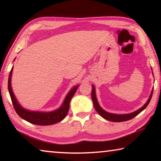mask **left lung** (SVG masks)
<instances>
[{
  "mask_svg": "<svg viewBox=\"0 0 161 161\" xmlns=\"http://www.w3.org/2000/svg\"><path fill=\"white\" fill-rule=\"evenodd\" d=\"M153 90H152L151 94L150 95V97L147 102L143 107H141L139 109L134 111L131 114H111V113H108L107 111H105L104 110H103L102 108L100 107V106L98 103L97 97H96V94H95V88L94 86L92 85V101H93V103H94V107L95 108V109L98 112V114H99L101 116H102L103 119L108 120V121H114V122H121V121H129L130 119H132L133 118H134L135 116H136L138 114H139L141 111H143L145 108H146L147 106L148 105V103L151 101V98H152V95H153Z\"/></svg>",
  "mask_w": 161,
  "mask_h": 161,
  "instance_id": "obj_1",
  "label": "left lung"
}]
</instances>
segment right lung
<instances>
[{
    "label": "right lung",
    "instance_id": "1",
    "mask_svg": "<svg viewBox=\"0 0 161 161\" xmlns=\"http://www.w3.org/2000/svg\"><path fill=\"white\" fill-rule=\"evenodd\" d=\"M13 68L10 70L9 77H8V91L11 101L16 111L19 116L22 119H25V121L30 122V123L40 125V126H48V125H53L58 122L61 121L63 120L65 116H67L69 108V102L72 98L74 96L75 93L77 91L79 86L74 87L71 89V91L68 93L66 98H65L64 102L62 107L58 108V110H55L52 112L45 113V112H36V111H30L25 110L19 104L18 102L16 100L15 97L13 94L12 88H11V76H12Z\"/></svg>",
    "mask_w": 161,
    "mask_h": 161
}]
</instances>
